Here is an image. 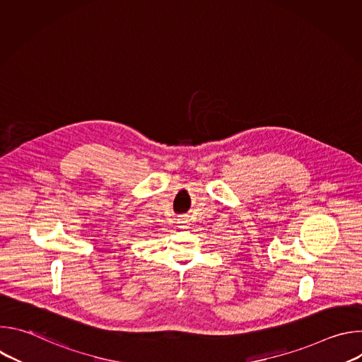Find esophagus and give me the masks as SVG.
I'll return each instance as SVG.
<instances>
[{
    "label": "esophagus",
    "instance_id": "esophagus-1",
    "mask_svg": "<svg viewBox=\"0 0 362 362\" xmlns=\"http://www.w3.org/2000/svg\"><path fill=\"white\" fill-rule=\"evenodd\" d=\"M189 218L187 216H180L179 219H177V223H179V228H186V226H189Z\"/></svg>",
    "mask_w": 362,
    "mask_h": 362
}]
</instances>
